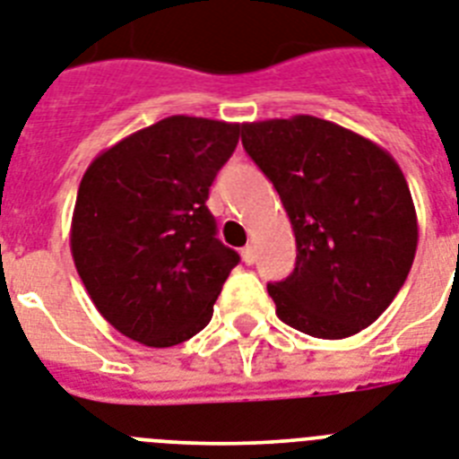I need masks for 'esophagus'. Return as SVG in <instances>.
<instances>
[{
  "mask_svg": "<svg viewBox=\"0 0 459 459\" xmlns=\"http://www.w3.org/2000/svg\"><path fill=\"white\" fill-rule=\"evenodd\" d=\"M242 261L247 265H252L256 261V247L254 245H247V247H242Z\"/></svg>",
  "mask_w": 459,
  "mask_h": 459,
  "instance_id": "34e87169",
  "label": "esophagus"
}]
</instances>
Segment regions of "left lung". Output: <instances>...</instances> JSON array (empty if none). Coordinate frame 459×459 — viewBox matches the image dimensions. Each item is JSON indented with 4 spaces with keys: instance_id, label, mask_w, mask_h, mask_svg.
<instances>
[{
    "instance_id": "obj_1",
    "label": "left lung",
    "mask_w": 459,
    "mask_h": 459,
    "mask_svg": "<svg viewBox=\"0 0 459 459\" xmlns=\"http://www.w3.org/2000/svg\"><path fill=\"white\" fill-rule=\"evenodd\" d=\"M242 146L280 194L296 268L268 284L277 317L338 341L387 310L418 247L406 177L376 142L315 117L242 123Z\"/></svg>"
}]
</instances>
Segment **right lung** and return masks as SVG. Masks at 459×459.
Instances as JSON below:
<instances>
[{
	"mask_svg": "<svg viewBox=\"0 0 459 459\" xmlns=\"http://www.w3.org/2000/svg\"><path fill=\"white\" fill-rule=\"evenodd\" d=\"M240 123L168 117L100 153L79 184L72 256L100 315L123 336L170 348L205 329L240 261L205 200Z\"/></svg>",
	"mask_w": 459,
	"mask_h": 459,
	"instance_id": "add662e5",
	"label": "right lung"
}]
</instances>
